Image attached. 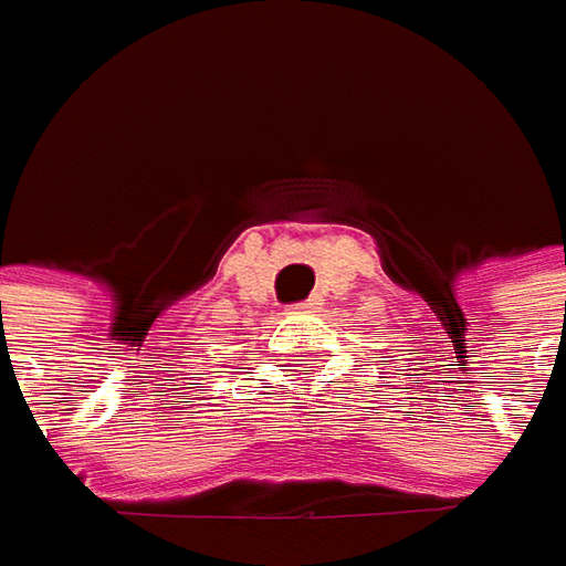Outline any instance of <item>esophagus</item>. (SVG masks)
Instances as JSON below:
<instances>
[{"mask_svg": "<svg viewBox=\"0 0 566 566\" xmlns=\"http://www.w3.org/2000/svg\"><path fill=\"white\" fill-rule=\"evenodd\" d=\"M316 307V301H304V304H294V307H287V316H304L310 310Z\"/></svg>", "mask_w": 566, "mask_h": 566, "instance_id": "obj_1", "label": "esophagus"}]
</instances>
